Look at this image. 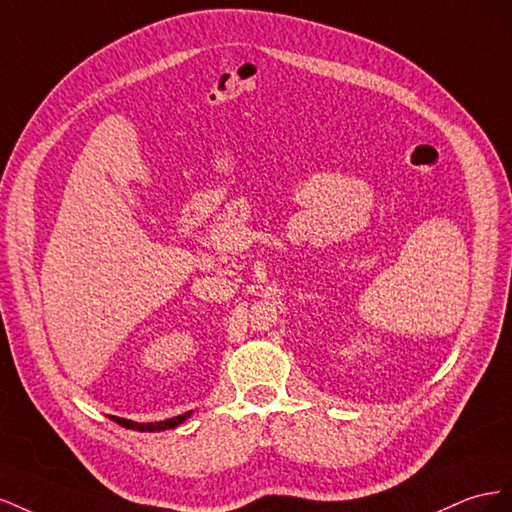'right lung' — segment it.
Instances as JSON below:
<instances>
[{"instance_id":"obj_1","label":"right lung","mask_w":512,"mask_h":512,"mask_svg":"<svg viewBox=\"0 0 512 512\" xmlns=\"http://www.w3.org/2000/svg\"><path fill=\"white\" fill-rule=\"evenodd\" d=\"M191 414H193V412H186V414H180V416L169 418V420H160V422H135V420H126V418H118V416H113V420L118 422V425L126 427V429L141 431V433H145V431H148V433H156V431H165V429L180 427L186 418H191Z\"/></svg>"}]
</instances>
